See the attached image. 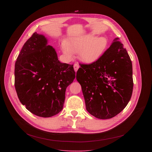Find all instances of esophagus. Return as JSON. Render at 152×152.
Listing matches in <instances>:
<instances>
[{"label":"esophagus","instance_id":"34e87169","mask_svg":"<svg viewBox=\"0 0 152 152\" xmlns=\"http://www.w3.org/2000/svg\"><path fill=\"white\" fill-rule=\"evenodd\" d=\"M73 67H74V69H75V72H76V71H77V69H79V65H78L77 63H75V64H74Z\"/></svg>","mask_w":152,"mask_h":152}]
</instances>
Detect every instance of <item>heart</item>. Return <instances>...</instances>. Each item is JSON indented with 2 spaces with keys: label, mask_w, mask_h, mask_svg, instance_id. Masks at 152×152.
I'll use <instances>...</instances> for the list:
<instances>
[{
  "label": "heart",
  "mask_w": 152,
  "mask_h": 152,
  "mask_svg": "<svg viewBox=\"0 0 152 152\" xmlns=\"http://www.w3.org/2000/svg\"><path fill=\"white\" fill-rule=\"evenodd\" d=\"M108 41L105 37H96L93 34H87L71 40L68 43L63 42L61 49L69 58L73 53H78L81 60L86 63H92L98 60L105 51Z\"/></svg>",
  "instance_id": "b5f03b06"
}]
</instances>
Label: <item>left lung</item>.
<instances>
[{"mask_svg":"<svg viewBox=\"0 0 152 152\" xmlns=\"http://www.w3.org/2000/svg\"><path fill=\"white\" fill-rule=\"evenodd\" d=\"M118 39L96 61L89 65L80 64L76 73L86 110L99 119H110L119 114L132 96V62Z\"/></svg>","mask_w":152,"mask_h":152,"instance_id":"left-lung-1","label":"left lung"}]
</instances>
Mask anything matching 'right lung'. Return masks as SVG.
I'll list each match as a JSON object with an SVG mask.
<instances>
[{
    "instance_id": "add662e5",
    "label": "right lung",
    "mask_w": 152,
    "mask_h": 152,
    "mask_svg": "<svg viewBox=\"0 0 152 152\" xmlns=\"http://www.w3.org/2000/svg\"><path fill=\"white\" fill-rule=\"evenodd\" d=\"M75 78L73 65L61 63L48 40L36 32L23 46L15 65V86L33 114L51 117L62 110L66 87Z\"/></svg>"
}]
</instances>
